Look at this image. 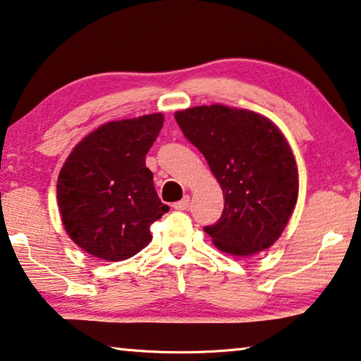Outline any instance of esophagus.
<instances>
[{"instance_id": "esophagus-1", "label": "esophagus", "mask_w": 361, "mask_h": 361, "mask_svg": "<svg viewBox=\"0 0 361 361\" xmlns=\"http://www.w3.org/2000/svg\"><path fill=\"white\" fill-rule=\"evenodd\" d=\"M188 206H190V196H185L181 201L173 204V209H176V211H186Z\"/></svg>"}]
</instances>
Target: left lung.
<instances>
[{
	"label": "left lung",
	"instance_id": "obj_1",
	"mask_svg": "<svg viewBox=\"0 0 361 361\" xmlns=\"http://www.w3.org/2000/svg\"><path fill=\"white\" fill-rule=\"evenodd\" d=\"M175 120L224 191V212L204 232L233 256L271 248L298 197L297 162L283 134L259 113L225 105L176 111Z\"/></svg>",
	"mask_w": 361,
	"mask_h": 361
}]
</instances>
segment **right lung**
<instances>
[{
    "label": "right lung",
    "mask_w": 361,
    "mask_h": 361,
    "mask_svg": "<svg viewBox=\"0 0 361 361\" xmlns=\"http://www.w3.org/2000/svg\"><path fill=\"white\" fill-rule=\"evenodd\" d=\"M162 126V113L105 123L64 162L56 185L64 230L94 257L134 256L152 240L150 225L169 212L146 166Z\"/></svg>",
    "instance_id": "add662e5"
}]
</instances>
